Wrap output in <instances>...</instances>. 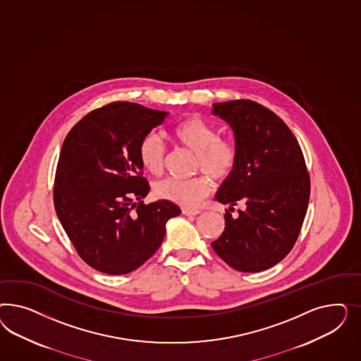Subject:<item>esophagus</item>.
Masks as SVG:
<instances>
[{
  "mask_svg": "<svg viewBox=\"0 0 361 361\" xmlns=\"http://www.w3.org/2000/svg\"><path fill=\"white\" fill-rule=\"evenodd\" d=\"M181 212H183V214H185V216H197V214L201 213V210H198V209L190 208H183L181 209Z\"/></svg>",
  "mask_w": 361,
  "mask_h": 361,
  "instance_id": "34e87169",
  "label": "esophagus"
}]
</instances>
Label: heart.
Here are the masks:
<instances>
[{
  "mask_svg": "<svg viewBox=\"0 0 361 361\" xmlns=\"http://www.w3.org/2000/svg\"><path fill=\"white\" fill-rule=\"evenodd\" d=\"M175 142L195 152L193 166L201 175L192 178H168L156 185V195L183 207H196L210 192V178L224 183L237 169L240 149L229 136H221L214 126L198 116H188L172 128ZM139 159L151 175H163L166 148L163 140L148 133L139 144Z\"/></svg>",
  "mask_w": 361,
  "mask_h": 361,
  "instance_id": "heart-1",
  "label": "heart"
}]
</instances>
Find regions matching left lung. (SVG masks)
I'll list each match as a JSON object with an SVG mask.
<instances>
[{
  "label": "left lung",
  "instance_id": "left-lung-1",
  "mask_svg": "<svg viewBox=\"0 0 361 361\" xmlns=\"http://www.w3.org/2000/svg\"><path fill=\"white\" fill-rule=\"evenodd\" d=\"M213 107L231 126L240 160L216 196L230 210L212 246L233 269L259 273L281 262L299 237L311 190L305 156L287 124L262 104L238 99ZM237 204L244 209L233 218Z\"/></svg>",
  "mask_w": 361,
  "mask_h": 361
}]
</instances>
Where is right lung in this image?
Wrapping results in <instances>:
<instances>
[{
    "label": "right lung",
    "instance_id": "add662e5",
    "mask_svg": "<svg viewBox=\"0 0 361 361\" xmlns=\"http://www.w3.org/2000/svg\"><path fill=\"white\" fill-rule=\"evenodd\" d=\"M168 112L112 102L67 133L55 171V212L78 255L100 273L128 274L160 247L165 224L181 213L166 200L144 204L139 144Z\"/></svg>",
    "mask_w": 361,
    "mask_h": 361
}]
</instances>
